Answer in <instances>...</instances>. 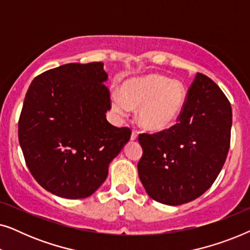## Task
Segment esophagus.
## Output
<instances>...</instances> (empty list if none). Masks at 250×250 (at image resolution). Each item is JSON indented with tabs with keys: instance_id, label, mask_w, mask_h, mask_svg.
I'll return each instance as SVG.
<instances>
[{
	"instance_id": "obj_1",
	"label": "esophagus",
	"mask_w": 250,
	"mask_h": 250,
	"mask_svg": "<svg viewBox=\"0 0 250 250\" xmlns=\"http://www.w3.org/2000/svg\"><path fill=\"white\" fill-rule=\"evenodd\" d=\"M136 139H138V132L133 131L132 132V135H131V140H132V141H135Z\"/></svg>"
}]
</instances>
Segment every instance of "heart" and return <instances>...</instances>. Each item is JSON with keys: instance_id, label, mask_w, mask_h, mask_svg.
Returning <instances> with one entry per match:
<instances>
[{"instance_id": "obj_1", "label": "heart", "mask_w": 250, "mask_h": 250, "mask_svg": "<svg viewBox=\"0 0 250 250\" xmlns=\"http://www.w3.org/2000/svg\"><path fill=\"white\" fill-rule=\"evenodd\" d=\"M122 95L114 93L111 104L116 112L127 114L138 107V122L150 132H160L174 126L182 115L187 90L182 82L168 80L159 74L128 78L122 84Z\"/></svg>"}]
</instances>
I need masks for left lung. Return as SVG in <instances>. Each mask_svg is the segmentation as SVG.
I'll return each mask as SVG.
<instances>
[{
	"label": "left lung",
	"mask_w": 250,
	"mask_h": 250,
	"mask_svg": "<svg viewBox=\"0 0 250 250\" xmlns=\"http://www.w3.org/2000/svg\"><path fill=\"white\" fill-rule=\"evenodd\" d=\"M179 123L139 135V177L150 198L177 206L200 197L216 180L230 148L232 109L209 77L196 75Z\"/></svg>",
	"instance_id": "8db88e82"
}]
</instances>
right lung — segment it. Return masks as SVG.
<instances>
[{
    "label": "right lung",
    "mask_w": 250,
    "mask_h": 250,
    "mask_svg": "<svg viewBox=\"0 0 250 250\" xmlns=\"http://www.w3.org/2000/svg\"><path fill=\"white\" fill-rule=\"evenodd\" d=\"M107 80L102 62L67 63L29 85L19 143L34 179L56 196L82 199L94 193L131 138L128 127L105 118L111 108Z\"/></svg>",
    "instance_id": "right-lung-1"
}]
</instances>
